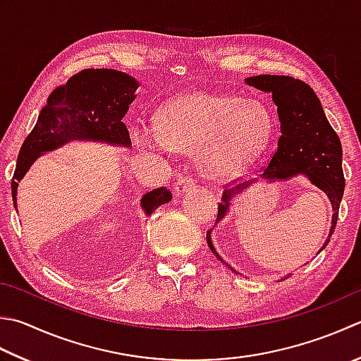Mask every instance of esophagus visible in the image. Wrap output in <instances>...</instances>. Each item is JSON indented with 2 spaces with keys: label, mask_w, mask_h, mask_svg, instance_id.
Returning a JSON list of instances; mask_svg holds the SVG:
<instances>
[{
  "label": "esophagus",
  "mask_w": 361,
  "mask_h": 361,
  "mask_svg": "<svg viewBox=\"0 0 361 361\" xmlns=\"http://www.w3.org/2000/svg\"><path fill=\"white\" fill-rule=\"evenodd\" d=\"M192 186H194V178H192V176H181V178H178V181L175 183L173 194L175 195H181L183 192H186V190H189Z\"/></svg>",
  "instance_id": "1"
}]
</instances>
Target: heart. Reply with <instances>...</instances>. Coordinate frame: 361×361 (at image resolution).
Here are the masks:
<instances>
[{"label":"heart","instance_id":"heart-1","mask_svg":"<svg viewBox=\"0 0 361 361\" xmlns=\"http://www.w3.org/2000/svg\"><path fill=\"white\" fill-rule=\"evenodd\" d=\"M272 133V114L261 102L195 90L169 102L157 125H137L133 139L145 152H194L204 176L230 180L258 158Z\"/></svg>","mask_w":361,"mask_h":361}]
</instances>
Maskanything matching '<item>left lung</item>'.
<instances>
[{
	"label": "left lung",
	"instance_id": "left-lung-1",
	"mask_svg": "<svg viewBox=\"0 0 361 361\" xmlns=\"http://www.w3.org/2000/svg\"><path fill=\"white\" fill-rule=\"evenodd\" d=\"M245 84L272 95L280 120L281 136L277 150L272 154L261 178L281 181L303 175L312 181V185L329 197L334 208V216H331L329 238L319 249V252H322L330 243L331 233L335 231L338 209H340L344 192V173L341 167L343 148L340 137L324 114L322 104L314 90L303 81L294 80L293 76L258 75L245 78ZM252 183L253 181H245L236 188L224 190L222 203H219L217 207L216 224L227 214L233 195L241 194ZM207 243L216 258L227 264L214 249L211 241V230L207 233ZM227 266L230 271L239 274L230 264ZM289 275L291 274L285 275L281 280H286Z\"/></svg>",
	"mask_w": 361,
	"mask_h": 361
}]
</instances>
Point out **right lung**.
I'll return each instance as SVG.
<instances>
[{"mask_svg": "<svg viewBox=\"0 0 361 361\" xmlns=\"http://www.w3.org/2000/svg\"><path fill=\"white\" fill-rule=\"evenodd\" d=\"M137 87L139 84L133 76L111 68H86L56 87L42 108L37 123L20 148L12 178L16 209L18 181L44 153L72 140H97L130 147V133L122 118L136 98ZM169 200H172L171 190L158 188L142 197L140 207L150 216Z\"/></svg>", "mask_w": 361, "mask_h": 361, "instance_id": "add662e5", "label": "right lung"}]
</instances>
